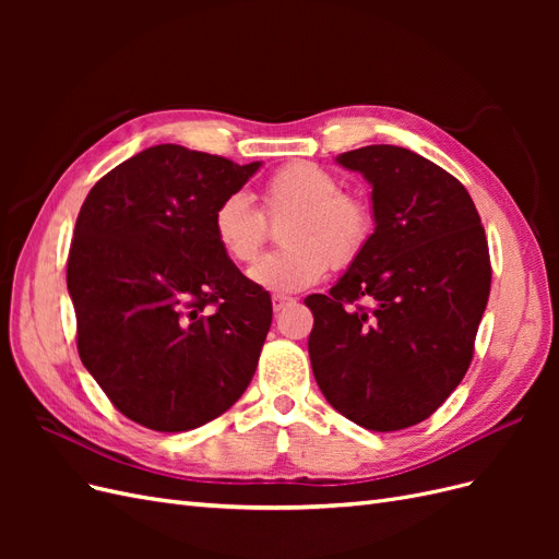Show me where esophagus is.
Wrapping results in <instances>:
<instances>
[{
    "label": "esophagus",
    "mask_w": 559,
    "mask_h": 559,
    "mask_svg": "<svg viewBox=\"0 0 559 559\" xmlns=\"http://www.w3.org/2000/svg\"><path fill=\"white\" fill-rule=\"evenodd\" d=\"M292 302H294V298H292V296L275 294V296H273V310H275V312H280V310H284L286 306H292Z\"/></svg>",
    "instance_id": "esophagus-1"
}]
</instances>
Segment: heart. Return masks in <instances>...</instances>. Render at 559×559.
Returning a JSON list of instances; mask_svg holds the SVG:
<instances>
[{"instance_id":"heart-1","label":"heart","mask_w":559,"mask_h":559,"mask_svg":"<svg viewBox=\"0 0 559 559\" xmlns=\"http://www.w3.org/2000/svg\"><path fill=\"white\" fill-rule=\"evenodd\" d=\"M263 212L242 193L226 195L212 214V233L235 263L257 257L267 222L289 216L280 230L284 249L265 253L249 267V280L267 292L294 294L324 280L329 265H349L373 233V214L357 195L317 163H289L263 183Z\"/></svg>"}]
</instances>
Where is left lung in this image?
Wrapping results in <instances>:
<instances>
[{"label":"left lung","instance_id":"1","mask_svg":"<svg viewBox=\"0 0 559 559\" xmlns=\"http://www.w3.org/2000/svg\"><path fill=\"white\" fill-rule=\"evenodd\" d=\"M335 160L373 189L376 230L326 296L306 298L312 373L354 425L399 431L466 376L492 282L485 228L464 186L411 148L373 144Z\"/></svg>","mask_w":559,"mask_h":559}]
</instances>
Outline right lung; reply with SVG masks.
Returning <instances> with one entry per match:
<instances>
[{
	"label": "right lung",
	"instance_id": "1",
	"mask_svg": "<svg viewBox=\"0 0 559 559\" xmlns=\"http://www.w3.org/2000/svg\"><path fill=\"white\" fill-rule=\"evenodd\" d=\"M259 167L158 144L81 205L67 259L79 357L146 429L207 425L253 378L273 300L216 245L212 214Z\"/></svg>",
	"mask_w": 559,
	"mask_h": 559
}]
</instances>
